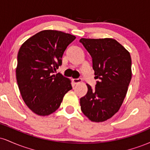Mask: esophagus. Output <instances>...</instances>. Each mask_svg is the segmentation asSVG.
Instances as JSON below:
<instances>
[{"label":"esophagus","mask_w":150,"mask_h":150,"mask_svg":"<svg viewBox=\"0 0 150 150\" xmlns=\"http://www.w3.org/2000/svg\"><path fill=\"white\" fill-rule=\"evenodd\" d=\"M73 82L75 84H78V83H80V82H81V81H82V79H81V78L73 79Z\"/></svg>","instance_id":"1"}]
</instances>
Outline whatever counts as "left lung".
I'll return each instance as SVG.
<instances>
[{
  "instance_id": "obj_1",
  "label": "left lung",
  "mask_w": 150,
  "mask_h": 150,
  "mask_svg": "<svg viewBox=\"0 0 150 150\" xmlns=\"http://www.w3.org/2000/svg\"><path fill=\"white\" fill-rule=\"evenodd\" d=\"M80 42L92 58L97 81L95 88L87 84L88 91L80 98L82 113L94 122L111 118L123 104L132 77L130 53L116 40L85 39Z\"/></svg>"
}]
</instances>
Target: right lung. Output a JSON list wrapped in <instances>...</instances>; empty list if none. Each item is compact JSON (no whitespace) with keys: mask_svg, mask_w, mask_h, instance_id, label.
Wrapping results in <instances>:
<instances>
[{"mask_svg":"<svg viewBox=\"0 0 150 150\" xmlns=\"http://www.w3.org/2000/svg\"><path fill=\"white\" fill-rule=\"evenodd\" d=\"M75 36L61 31L44 30L21 46L18 54L16 78L22 99L39 116H48L59 108L72 89L70 80L53 74L62 65L65 50Z\"/></svg>","mask_w":150,"mask_h":150,"instance_id":"1","label":"right lung"}]
</instances>
